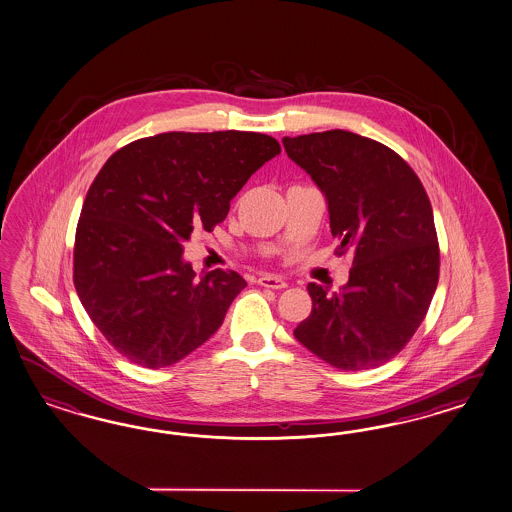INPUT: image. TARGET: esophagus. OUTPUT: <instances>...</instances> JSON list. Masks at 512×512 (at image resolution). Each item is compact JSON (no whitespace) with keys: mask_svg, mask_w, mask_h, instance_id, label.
Instances as JSON below:
<instances>
[{"mask_svg":"<svg viewBox=\"0 0 512 512\" xmlns=\"http://www.w3.org/2000/svg\"><path fill=\"white\" fill-rule=\"evenodd\" d=\"M257 283L261 287H266V289H285L287 287V281L278 278V276H261L257 279Z\"/></svg>","mask_w":512,"mask_h":512,"instance_id":"obj_1","label":"esophagus"}]
</instances>
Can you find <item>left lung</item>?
Wrapping results in <instances>:
<instances>
[{"mask_svg": "<svg viewBox=\"0 0 512 512\" xmlns=\"http://www.w3.org/2000/svg\"><path fill=\"white\" fill-rule=\"evenodd\" d=\"M287 155L325 193L338 255L353 249L341 293L310 283L295 338L345 372L396 357L424 321L439 279L434 212L419 176L377 140L332 129L283 137Z\"/></svg>", "mask_w": 512, "mask_h": 512, "instance_id": "obj_1", "label": "left lung"}]
</instances>
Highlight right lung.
Listing matches in <instances>:
<instances>
[{"instance_id": "add662e5", "label": "right lung", "mask_w": 512, "mask_h": 512, "mask_svg": "<svg viewBox=\"0 0 512 512\" xmlns=\"http://www.w3.org/2000/svg\"><path fill=\"white\" fill-rule=\"evenodd\" d=\"M281 152L253 131H171L110 155L86 193L73 281L93 325L142 368L201 347L248 285L234 270L195 278L182 259L193 229L214 231L249 176Z\"/></svg>"}]
</instances>
